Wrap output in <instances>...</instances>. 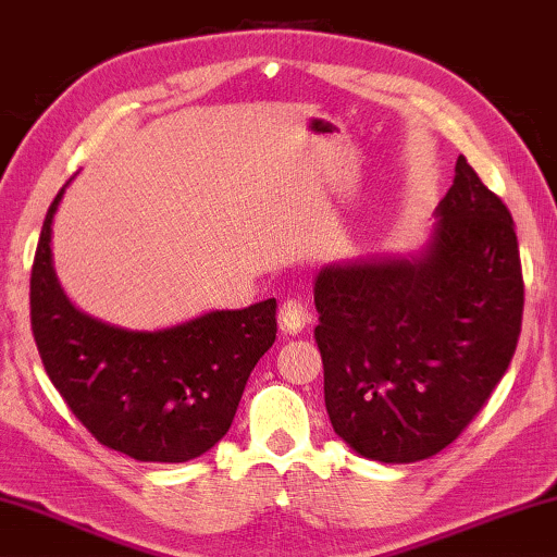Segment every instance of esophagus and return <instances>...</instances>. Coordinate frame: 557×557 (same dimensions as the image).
Wrapping results in <instances>:
<instances>
[{
  "instance_id": "obj_1",
  "label": "esophagus",
  "mask_w": 557,
  "mask_h": 557,
  "mask_svg": "<svg viewBox=\"0 0 557 557\" xmlns=\"http://www.w3.org/2000/svg\"><path fill=\"white\" fill-rule=\"evenodd\" d=\"M311 311H308V306L300 298H288L278 308V327L286 335H296L304 331L311 323Z\"/></svg>"
}]
</instances>
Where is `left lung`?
Segmentation results:
<instances>
[{
    "label": "left lung",
    "mask_w": 557,
    "mask_h": 557,
    "mask_svg": "<svg viewBox=\"0 0 557 557\" xmlns=\"http://www.w3.org/2000/svg\"><path fill=\"white\" fill-rule=\"evenodd\" d=\"M313 296L335 434L372 461L430 459L484 407L516 352L513 219L459 154L422 249L327 263Z\"/></svg>",
    "instance_id": "1"
}]
</instances>
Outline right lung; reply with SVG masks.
Here are the masks:
<instances>
[{
    "label": "right lung",
    "mask_w": 557,
    "mask_h": 557,
    "mask_svg": "<svg viewBox=\"0 0 557 557\" xmlns=\"http://www.w3.org/2000/svg\"><path fill=\"white\" fill-rule=\"evenodd\" d=\"M66 187L44 219L32 269V331L49 380L108 449L158 463L202 457L230 432L253 364L276 341V298L160 331L78 311L51 251Z\"/></svg>",
    "instance_id": "1"
}]
</instances>
